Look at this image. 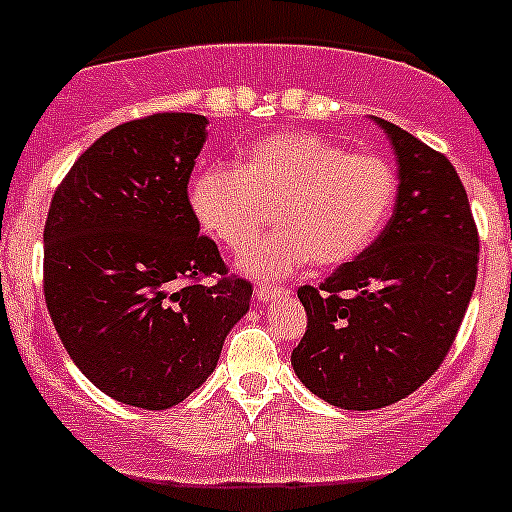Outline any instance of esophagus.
<instances>
[{"instance_id":"1","label":"esophagus","mask_w":512,"mask_h":512,"mask_svg":"<svg viewBox=\"0 0 512 512\" xmlns=\"http://www.w3.org/2000/svg\"><path fill=\"white\" fill-rule=\"evenodd\" d=\"M255 295H257V300H260V303H272V300L285 298V295H288V290L278 288V285H257Z\"/></svg>"}]
</instances>
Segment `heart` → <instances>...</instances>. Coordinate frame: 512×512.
<instances>
[{
    "instance_id": "obj_1",
    "label": "heart",
    "mask_w": 512,
    "mask_h": 512,
    "mask_svg": "<svg viewBox=\"0 0 512 512\" xmlns=\"http://www.w3.org/2000/svg\"><path fill=\"white\" fill-rule=\"evenodd\" d=\"M396 174L371 151H343L315 133H272L237 166L214 164L189 186L199 227L227 250L255 242L272 219L280 224L240 257L255 278H280L315 265L348 262L374 242L391 214Z\"/></svg>"
}]
</instances>
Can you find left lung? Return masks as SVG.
<instances>
[{
    "mask_svg": "<svg viewBox=\"0 0 512 512\" xmlns=\"http://www.w3.org/2000/svg\"><path fill=\"white\" fill-rule=\"evenodd\" d=\"M399 164L384 232L298 298L308 328L290 356L305 389L341 409L389 407L452 348L477 280V227L450 159L374 118Z\"/></svg>",
    "mask_w": 512,
    "mask_h": 512,
    "instance_id": "left-lung-1",
    "label": "left lung"
}]
</instances>
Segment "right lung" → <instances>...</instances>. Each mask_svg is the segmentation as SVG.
Segmentation results:
<instances>
[{
  "mask_svg": "<svg viewBox=\"0 0 512 512\" xmlns=\"http://www.w3.org/2000/svg\"><path fill=\"white\" fill-rule=\"evenodd\" d=\"M204 141L197 113L111 128L75 161L47 212L45 303L57 336L128 407L159 412L197 391L250 310L252 285L227 278L186 194Z\"/></svg>",
  "mask_w": 512,
  "mask_h": 512,
  "instance_id": "right-lung-1",
  "label": "right lung"
}]
</instances>
